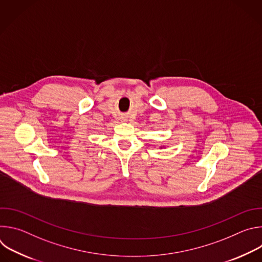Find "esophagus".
<instances>
[{
    "label": "esophagus",
    "mask_w": 262,
    "mask_h": 262,
    "mask_svg": "<svg viewBox=\"0 0 262 262\" xmlns=\"http://www.w3.org/2000/svg\"><path fill=\"white\" fill-rule=\"evenodd\" d=\"M124 120H126V119H124Z\"/></svg>",
    "instance_id": "esophagus-1"
}]
</instances>
